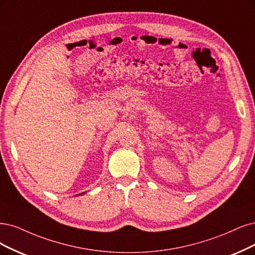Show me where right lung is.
I'll return each mask as SVG.
<instances>
[{
    "mask_svg": "<svg viewBox=\"0 0 255 255\" xmlns=\"http://www.w3.org/2000/svg\"><path fill=\"white\" fill-rule=\"evenodd\" d=\"M81 194H83V193H81Z\"/></svg>",
    "mask_w": 255,
    "mask_h": 255,
    "instance_id": "right-lung-1",
    "label": "right lung"
}]
</instances>
